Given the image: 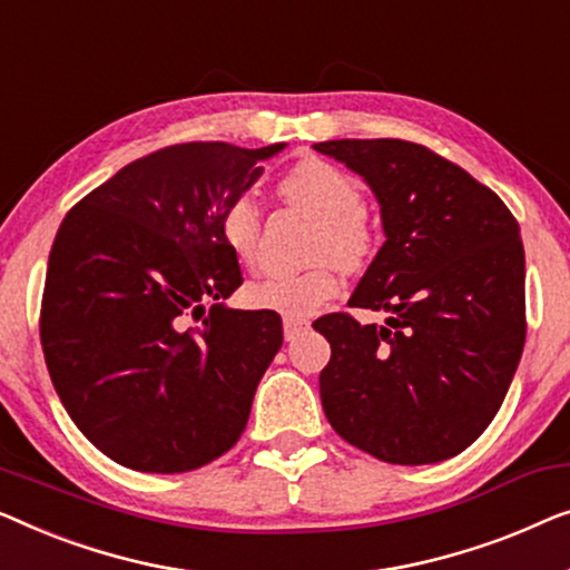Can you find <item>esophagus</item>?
Wrapping results in <instances>:
<instances>
[{
    "mask_svg": "<svg viewBox=\"0 0 570 570\" xmlns=\"http://www.w3.org/2000/svg\"><path fill=\"white\" fill-rule=\"evenodd\" d=\"M307 327H309L307 320H302V317H284V335H286V341H294L296 335H302L304 331H307Z\"/></svg>",
    "mask_w": 570,
    "mask_h": 570,
    "instance_id": "34e87169",
    "label": "esophagus"
}]
</instances>
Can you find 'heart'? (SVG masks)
I'll use <instances>...</instances> for the list:
<instances>
[{"mask_svg": "<svg viewBox=\"0 0 570 570\" xmlns=\"http://www.w3.org/2000/svg\"><path fill=\"white\" fill-rule=\"evenodd\" d=\"M288 204L320 222L317 258H333L341 268H358L372 253V232L364 222V190L358 183L325 159H304L282 180ZM224 245L245 266L258 261L261 208L250 194H239L224 206L219 219ZM338 294V278L323 263L304 274H271L247 286L253 307L284 317H309Z\"/></svg>", "mask_w": 570, "mask_h": 570, "instance_id": "1", "label": "heart"}]
</instances>
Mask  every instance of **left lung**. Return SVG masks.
<instances>
[{
    "instance_id": "1",
    "label": "left lung",
    "mask_w": 570,
    "mask_h": 570,
    "mask_svg": "<svg viewBox=\"0 0 570 570\" xmlns=\"http://www.w3.org/2000/svg\"><path fill=\"white\" fill-rule=\"evenodd\" d=\"M320 155L362 175L380 204L384 245L348 307L312 323L331 343L320 400L331 426L376 460L431 464L488 429L524 348L519 224L470 173L403 139H338Z\"/></svg>"
}]
</instances>
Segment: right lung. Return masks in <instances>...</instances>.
<instances>
[{
    "label": "right lung",
    "mask_w": 570,
    "mask_h": 570,
    "mask_svg": "<svg viewBox=\"0 0 570 570\" xmlns=\"http://www.w3.org/2000/svg\"><path fill=\"white\" fill-rule=\"evenodd\" d=\"M284 147L175 144L63 216L41 309L46 366L69 419L124 468L196 470L245 431L284 327L278 312L224 304L243 274L219 219Z\"/></svg>",
    "instance_id": "obj_1"
}]
</instances>
